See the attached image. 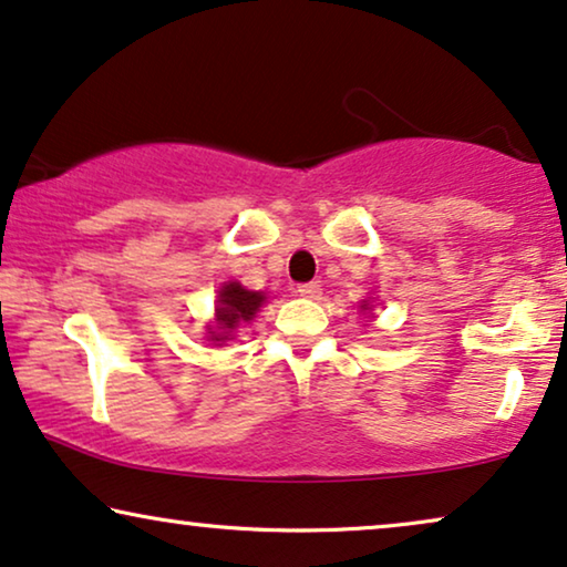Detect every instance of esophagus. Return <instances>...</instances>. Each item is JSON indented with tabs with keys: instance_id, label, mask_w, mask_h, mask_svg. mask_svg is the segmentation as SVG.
Segmentation results:
<instances>
[{
	"instance_id": "34e87169",
	"label": "esophagus",
	"mask_w": 567,
	"mask_h": 567,
	"mask_svg": "<svg viewBox=\"0 0 567 567\" xmlns=\"http://www.w3.org/2000/svg\"><path fill=\"white\" fill-rule=\"evenodd\" d=\"M298 296L300 298H311V300H316L321 296V285L319 282H303V285H298Z\"/></svg>"
}]
</instances>
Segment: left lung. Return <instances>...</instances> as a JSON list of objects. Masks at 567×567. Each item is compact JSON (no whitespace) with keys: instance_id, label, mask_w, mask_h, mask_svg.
<instances>
[{"instance_id":"1","label":"left lung","mask_w":567,"mask_h":567,"mask_svg":"<svg viewBox=\"0 0 567 567\" xmlns=\"http://www.w3.org/2000/svg\"><path fill=\"white\" fill-rule=\"evenodd\" d=\"M360 308H362V311H371V303H368V300H362Z\"/></svg>"}]
</instances>
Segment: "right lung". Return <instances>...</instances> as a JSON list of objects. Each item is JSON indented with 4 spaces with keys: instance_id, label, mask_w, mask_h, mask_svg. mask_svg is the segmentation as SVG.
Instances as JSON below:
<instances>
[{
    "instance_id": "right-lung-1",
    "label": "right lung",
    "mask_w": 567,
    "mask_h": 567,
    "mask_svg": "<svg viewBox=\"0 0 567 567\" xmlns=\"http://www.w3.org/2000/svg\"><path fill=\"white\" fill-rule=\"evenodd\" d=\"M267 296L256 290H246L240 282H225L217 290V306H215V327L207 331L209 342H225L233 339L240 323L251 321L259 308L264 306Z\"/></svg>"
}]
</instances>
